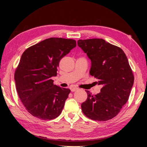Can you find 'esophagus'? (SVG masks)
<instances>
[{"label":"esophagus","mask_w":147,"mask_h":147,"mask_svg":"<svg viewBox=\"0 0 147 147\" xmlns=\"http://www.w3.org/2000/svg\"><path fill=\"white\" fill-rule=\"evenodd\" d=\"M77 90H78V88H77V87H72V88H71V92H75Z\"/></svg>","instance_id":"obj_1"}]
</instances>
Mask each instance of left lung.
Segmentation results:
<instances>
[{"label":"left lung","mask_w":147,"mask_h":147,"mask_svg":"<svg viewBox=\"0 0 147 147\" xmlns=\"http://www.w3.org/2000/svg\"><path fill=\"white\" fill-rule=\"evenodd\" d=\"M78 45L91 61L90 75L98 80L100 92L89 91L82 109L87 117L105 121L116 116L129 98L134 76L124 51L101 38L78 40Z\"/></svg>","instance_id":"obj_1"}]
</instances>
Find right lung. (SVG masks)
<instances>
[{
    "label": "right lung",
    "mask_w": 147,
    "mask_h": 147,
    "mask_svg": "<svg viewBox=\"0 0 147 147\" xmlns=\"http://www.w3.org/2000/svg\"><path fill=\"white\" fill-rule=\"evenodd\" d=\"M76 46L73 39L50 38L27 49L14 74L17 92L28 112L42 120L62 112L71 90L54 85L61 59Z\"/></svg>",
    "instance_id": "add662e5"
}]
</instances>
